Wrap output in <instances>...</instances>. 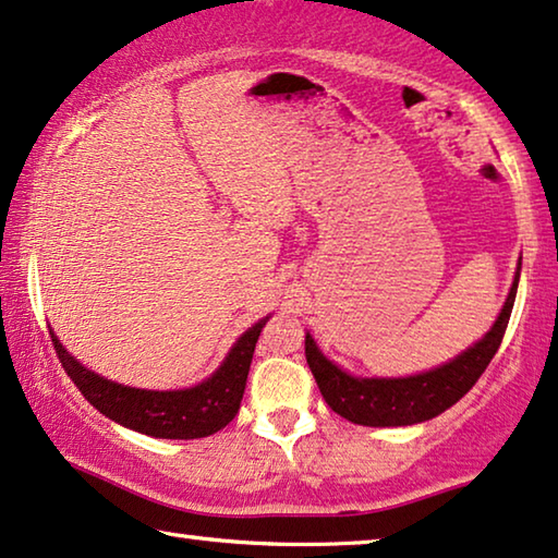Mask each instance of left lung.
I'll return each mask as SVG.
<instances>
[{
  "label": "left lung",
  "instance_id": "obj_1",
  "mask_svg": "<svg viewBox=\"0 0 558 558\" xmlns=\"http://www.w3.org/2000/svg\"><path fill=\"white\" fill-rule=\"evenodd\" d=\"M521 276V260L513 276L511 290L506 303L494 320L492 330L476 343L465 348L438 368L415 373V376L401 378H361L332 363L320 351L311 332H305V359L311 365L315 384H318L323 398L338 415L351 423L373 428L390 426H413L440 415L459 403L469 390L476 386L481 373L501 345L506 326H509L513 301H517V288Z\"/></svg>",
  "mask_w": 558,
  "mask_h": 558
}]
</instances>
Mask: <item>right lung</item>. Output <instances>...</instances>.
<instances>
[{
	"label": "right lung",
	"instance_id": "obj_1",
	"mask_svg": "<svg viewBox=\"0 0 558 558\" xmlns=\"http://www.w3.org/2000/svg\"><path fill=\"white\" fill-rule=\"evenodd\" d=\"M268 318L257 320L232 343L226 361L215 368L210 378L178 390H147L114 384V380H107L99 373L85 368L60 343L54 330H49V336H52L57 359H60L66 376L74 380V386L99 413L124 428L137 430V434L190 440L218 434L235 418L245 393L257 336H260Z\"/></svg>",
	"mask_w": 558,
	"mask_h": 558
}]
</instances>
